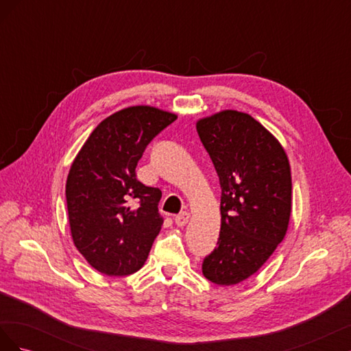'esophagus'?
Listing matches in <instances>:
<instances>
[{"label": "esophagus", "mask_w": 351, "mask_h": 351, "mask_svg": "<svg viewBox=\"0 0 351 351\" xmlns=\"http://www.w3.org/2000/svg\"><path fill=\"white\" fill-rule=\"evenodd\" d=\"M189 219H190V214L189 212H180V214L174 218V221H176V224L178 226V227H184L187 222H189Z\"/></svg>", "instance_id": "1"}]
</instances>
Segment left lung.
I'll list each match as a JSON object with an SVG mask.
<instances>
[{"label": "left lung", "instance_id": "obj_1", "mask_svg": "<svg viewBox=\"0 0 351 351\" xmlns=\"http://www.w3.org/2000/svg\"><path fill=\"white\" fill-rule=\"evenodd\" d=\"M196 130L221 184L218 247L202 272L218 285L247 280L284 240L291 215V169L284 147L246 112L224 110Z\"/></svg>", "mask_w": 351, "mask_h": 351}]
</instances>
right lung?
Wrapping results in <instances>:
<instances>
[{
	"label": "right lung",
	"instance_id": "obj_1",
	"mask_svg": "<svg viewBox=\"0 0 351 351\" xmlns=\"http://www.w3.org/2000/svg\"><path fill=\"white\" fill-rule=\"evenodd\" d=\"M177 115L134 105L101 121L74 158L66 183L74 246L110 277L139 271L162 227L161 190L136 178L146 146Z\"/></svg>",
	"mask_w": 351,
	"mask_h": 351
}]
</instances>
